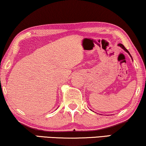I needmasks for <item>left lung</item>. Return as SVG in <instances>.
<instances>
[{"mask_svg":"<svg viewBox=\"0 0 146 146\" xmlns=\"http://www.w3.org/2000/svg\"><path fill=\"white\" fill-rule=\"evenodd\" d=\"M118 46H120V47L121 48H123V49L124 50H125V52H127V53L129 54V56H130V57H131V58H132V56H131V55H130V52H129V51H128L127 49H126V48H125V46H123V44H118Z\"/></svg>","mask_w":146,"mask_h":146,"instance_id":"1","label":"left lung"}]
</instances>
